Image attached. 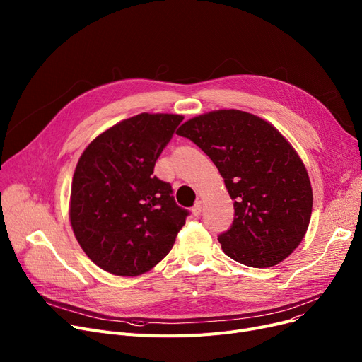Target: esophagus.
I'll use <instances>...</instances> for the list:
<instances>
[{
  "label": "esophagus",
  "mask_w": 362,
  "mask_h": 362,
  "mask_svg": "<svg viewBox=\"0 0 362 362\" xmlns=\"http://www.w3.org/2000/svg\"><path fill=\"white\" fill-rule=\"evenodd\" d=\"M201 213H202V202H201V201H197L195 205L192 206V214H194L195 217H199Z\"/></svg>",
  "instance_id": "1"
}]
</instances>
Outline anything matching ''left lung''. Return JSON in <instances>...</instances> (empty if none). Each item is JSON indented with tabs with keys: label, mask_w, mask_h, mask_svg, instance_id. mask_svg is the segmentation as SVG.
<instances>
[{
	"label": "left lung",
	"mask_w": 362,
	"mask_h": 362,
	"mask_svg": "<svg viewBox=\"0 0 362 362\" xmlns=\"http://www.w3.org/2000/svg\"><path fill=\"white\" fill-rule=\"evenodd\" d=\"M177 135L191 139L218 168L235 217L218 235L227 257L265 269L300 243L313 210V189L296 151L270 123L239 110L187 120Z\"/></svg>",
	"instance_id": "1"
}]
</instances>
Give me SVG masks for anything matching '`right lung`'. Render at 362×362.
Masks as SVG:
<instances>
[{
  "mask_svg": "<svg viewBox=\"0 0 362 362\" xmlns=\"http://www.w3.org/2000/svg\"><path fill=\"white\" fill-rule=\"evenodd\" d=\"M183 117L142 112L110 127L83 151L71 182L70 221L85 254L116 276H139L173 248L189 211L156 161Z\"/></svg>",
  "mask_w": 362,
  "mask_h": 362,
  "instance_id": "add662e5",
  "label": "right lung"
}]
</instances>
